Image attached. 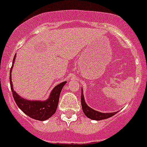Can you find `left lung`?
<instances>
[{
	"instance_id": "obj_1",
	"label": "left lung",
	"mask_w": 147,
	"mask_h": 147,
	"mask_svg": "<svg viewBox=\"0 0 147 147\" xmlns=\"http://www.w3.org/2000/svg\"><path fill=\"white\" fill-rule=\"evenodd\" d=\"M81 105L82 109H83V112H84L86 117L94 120H101L109 118V117H112L113 115H115V114L117 113V112L103 113V112H98V111L95 110V109L88 106L86 101H85L84 96L83 94V88H81Z\"/></svg>"
}]
</instances>
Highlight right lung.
<instances>
[{
  "mask_svg": "<svg viewBox=\"0 0 147 147\" xmlns=\"http://www.w3.org/2000/svg\"><path fill=\"white\" fill-rule=\"evenodd\" d=\"M15 59H16V54L13 57L12 67L10 71V78H9L11 89L12 95L14 98L15 102L16 103V105L20 107V109L31 118L40 120V121H44V120H48L57 111L60 94L64 86L67 83V81L62 82L55 86L53 90L51 91L49 98L44 101L28 100L24 98L17 94V93L13 88V83L11 81V71L12 68L13 67Z\"/></svg>",
  "mask_w": 147,
  "mask_h": 147,
  "instance_id": "obj_1",
  "label": "right lung"
}]
</instances>
